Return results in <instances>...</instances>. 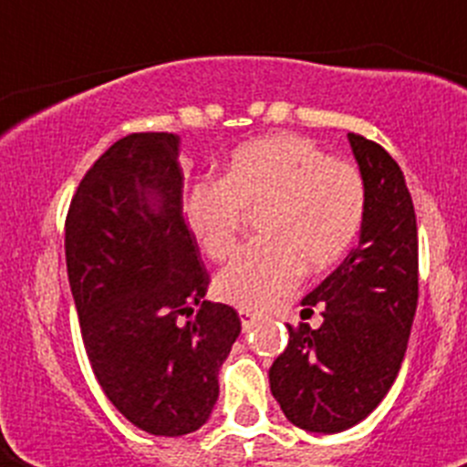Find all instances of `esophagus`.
<instances>
[{"label": "esophagus", "instance_id": "obj_1", "mask_svg": "<svg viewBox=\"0 0 467 467\" xmlns=\"http://www.w3.org/2000/svg\"><path fill=\"white\" fill-rule=\"evenodd\" d=\"M240 319H242V329H244V332H249V329L256 325V319H259V317H256L254 312L240 310Z\"/></svg>", "mask_w": 467, "mask_h": 467}]
</instances>
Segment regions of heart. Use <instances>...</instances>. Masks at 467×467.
I'll return each mask as SVG.
<instances>
[{"mask_svg":"<svg viewBox=\"0 0 467 467\" xmlns=\"http://www.w3.org/2000/svg\"><path fill=\"white\" fill-rule=\"evenodd\" d=\"M242 211H264L259 237L215 278V296L262 312L288 298L303 264L322 271L347 254L361 233L366 183L348 161L332 160L300 135H271L242 145L223 182H201L186 201L193 240L211 262L237 252Z\"/></svg>","mask_w":467,"mask_h":467,"instance_id":"heart-1","label":"heart"}]
</instances>
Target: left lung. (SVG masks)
<instances>
[{"label":"left lung","instance_id":"left-lung-1","mask_svg":"<svg viewBox=\"0 0 467 467\" xmlns=\"http://www.w3.org/2000/svg\"><path fill=\"white\" fill-rule=\"evenodd\" d=\"M366 183L358 247L303 298L322 310L312 329L288 325L269 370L271 395L291 424L337 434L366 420L395 383L420 298L417 218L405 176L378 142L348 133Z\"/></svg>","mask_w":467,"mask_h":467}]
</instances>
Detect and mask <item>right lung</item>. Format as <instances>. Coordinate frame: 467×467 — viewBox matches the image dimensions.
Returning <instances> with one entry per match:
<instances>
[{"label":"right lung","mask_w":467,"mask_h":467,"mask_svg":"<svg viewBox=\"0 0 467 467\" xmlns=\"http://www.w3.org/2000/svg\"><path fill=\"white\" fill-rule=\"evenodd\" d=\"M179 135L130 133L84 174L65 259L84 348L111 405L142 431L208 421L237 310L205 300L208 271L183 220Z\"/></svg>","instance_id":"1"}]
</instances>
